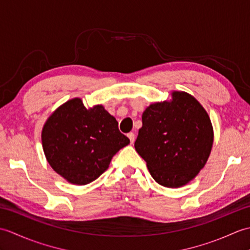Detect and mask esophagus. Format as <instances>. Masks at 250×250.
<instances>
[{
    "mask_svg": "<svg viewBox=\"0 0 250 250\" xmlns=\"http://www.w3.org/2000/svg\"><path fill=\"white\" fill-rule=\"evenodd\" d=\"M128 137L130 139L131 144H133L134 141H135V134H134V133H132V132H131V133H129V134H128Z\"/></svg>",
    "mask_w": 250,
    "mask_h": 250,
    "instance_id": "1",
    "label": "esophagus"
}]
</instances>
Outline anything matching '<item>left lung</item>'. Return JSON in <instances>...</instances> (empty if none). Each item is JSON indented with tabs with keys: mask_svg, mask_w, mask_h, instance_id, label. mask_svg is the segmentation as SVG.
I'll use <instances>...</instances> for the list:
<instances>
[{
	"mask_svg": "<svg viewBox=\"0 0 250 250\" xmlns=\"http://www.w3.org/2000/svg\"><path fill=\"white\" fill-rule=\"evenodd\" d=\"M135 150L156 182L167 188L187 185L207 162L214 142L208 114L184 91L150 104L142 116Z\"/></svg>",
	"mask_w": 250,
	"mask_h": 250,
	"instance_id": "obj_1",
	"label": "left lung"
}]
</instances>
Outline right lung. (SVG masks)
Returning <instances> with one entry per match:
<instances>
[{"label":"right lung","instance_id":"1","mask_svg":"<svg viewBox=\"0 0 250 250\" xmlns=\"http://www.w3.org/2000/svg\"><path fill=\"white\" fill-rule=\"evenodd\" d=\"M129 143L115 117L102 105L86 108L79 98L59 106L42 131L47 161L74 185L97 179L108 168L111 158Z\"/></svg>","mask_w":250,"mask_h":250}]
</instances>
